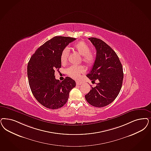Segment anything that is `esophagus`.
<instances>
[{"instance_id":"34e87169","label":"esophagus","mask_w":151,"mask_h":151,"mask_svg":"<svg viewBox=\"0 0 151 151\" xmlns=\"http://www.w3.org/2000/svg\"><path fill=\"white\" fill-rule=\"evenodd\" d=\"M76 85H81L82 84V83H81V82H80V81H76Z\"/></svg>"}]
</instances>
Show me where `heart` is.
I'll return each instance as SVG.
<instances>
[{
    "label": "heart",
    "instance_id": "heart-1",
    "mask_svg": "<svg viewBox=\"0 0 151 151\" xmlns=\"http://www.w3.org/2000/svg\"><path fill=\"white\" fill-rule=\"evenodd\" d=\"M73 50L81 56L82 61L88 66L93 65L95 57L94 53L90 51V48L88 45L83 41L78 42L73 46ZM68 48L63 49L60 54V61L62 64H65L68 60ZM85 72V68L83 66H71L66 70L68 76L72 78L77 79L80 78L81 74Z\"/></svg>",
    "mask_w": 151,
    "mask_h": 151
}]
</instances>
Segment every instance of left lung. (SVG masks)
Instances as JSON below:
<instances>
[{"instance_id":"obj_1","label":"left lung","mask_w":151,"mask_h":151,"mask_svg":"<svg viewBox=\"0 0 151 151\" xmlns=\"http://www.w3.org/2000/svg\"><path fill=\"white\" fill-rule=\"evenodd\" d=\"M96 50L93 68L86 76L99 83L85 97L95 107H104L112 103L122 88L123 71L119 58L114 51L105 42L94 37L88 38Z\"/></svg>"}]
</instances>
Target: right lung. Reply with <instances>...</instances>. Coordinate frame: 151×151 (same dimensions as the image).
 I'll use <instances>...</instances> for the list:
<instances>
[{"mask_svg": "<svg viewBox=\"0 0 151 151\" xmlns=\"http://www.w3.org/2000/svg\"><path fill=\"white\" fill-rule=\"evenodd\" d=\"M69 37L56 36L46 42L32 56L27 66V75L32 93L46 108L56 109L68 101L75 81L66 77L63 81L55 78V70L61 68L60 54L75 41Z\"/></svg>", "mask_w": 151, "mask_h": 151, "instance_id": "obj_1", "label": "right lung"}]
</instances>
